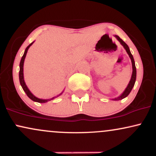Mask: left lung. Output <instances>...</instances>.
I'll use <instances>...</instances> for the list:
<instances>
[{
    "instance_id": "left-lung-1",
    "label": "left lung",
    "mask_w": 156,
    "mask_h": 156,
    "mask_svg": "<svg viewBox=\"0 0 156 156\" xmlns=\"http://www.w3.org/2000/svg\"><path fill=\"white\" fill-rule=\"evenodd\" d=\"M114 37H115L116 38H117V40L119 41V42H120V44L123 46V48H124L125 49V51H126L127 53H128V55H129L130 60H131L132 68H133V72H132L131 78H130L129 83H128V86H127L126 89H125L124 92L122 93V94L119 97H117V98H114V99H112L113 101H119V100H122V99H123V98H126V97L130 94V92H131L132 89H133V87H134V84H135L136 79V69L135 62H134L133 55H132L131 53H130L129 47H128V44L125 43V42L122 40V39L119 38V37H118V36L115 35V36H114Z\"/></svg>"
}]
</instances>
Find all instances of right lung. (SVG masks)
<instances>
[{
  "mask_svg": "<svg viewBox=\"0 0 156 156\" xmlns=\"http://www.w3.org/2000/svg\"><path fill=\"white\" fill-rule=\"evenodd\" d=\"M34 42H31V43L29 45H28V47L26 48V50H25V52H24V54H23L22 58H21V60H20V72H19L20 83V85H21V87H22L23 91L26 92L27 96H28V98H30V99L32 100L33 101L37 102V103H47V102L51 101V100H53L54 98H57V97L60 96L61 94H62V93L64 92V91L62 93H60L58 95H57L56 97H53V98H51V99H40V98H37V97L34 95V94L31 93V91L29 90V89L28 88V87L26 86V82H25V80H24V76H23V65H24V61H25V58H26V56L27 52H28V48L31 47V46L32 45V44H33Z\"/></svg>",
  "mask_w": 156,
  "mask_h": 156,
  "instance_id": "right-lung-1",
  "label": "right lung"
}]
</instances>
